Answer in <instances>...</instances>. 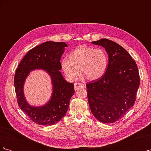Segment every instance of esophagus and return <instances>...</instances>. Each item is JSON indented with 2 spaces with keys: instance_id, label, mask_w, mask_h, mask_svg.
Instances as JSON below:
<instances>
[{
  "instance_id": "obj_1",
  "label": "esophagus",
  "mask_w": 151,
  "mask_h": 151,
  "mask_svg": "<svg viewBox=\"0 0 151 151\" xmlns=\"http://www.w3.org/2000/svg\"><path fill=\"white\" fill-rule=\"evenodd\" d=\"M84 85L82 83H76L74 84V89L75 90H77L79 89V88H84Z\"/></svg>"
}]
</instances>
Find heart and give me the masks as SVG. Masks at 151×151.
<instances>
[{
  "label": "heart",
  "mask_w": 151,
  "mask_h": 151,
  "mask_svg": "<svg viewBox=\"0 0 151 151\" xmlns=\"http://www.w3.org/2000/svg\"><path fill=\"white\" fill-rule=\"evenodd\" d=\"M108 55L101 48L81 45L71 52L70 57L61 62L67 78L75 81L81 72L89 81H96L105 74L108 67Z\"/></svg>",
  "instance_id": "b5f03b06"
}]
</instances>
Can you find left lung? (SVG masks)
Masks as SVG:
<instances>
[{
    "instance_id": "8db88e82",
    "label": "left lung",
    "mask_w": 151,
    "mask_h": 151,
    "mask_svg": "<svg viewBox=\"0 0 151 151\" xmlns=\"http://www.w3.org/2000/svg\"><path fill=\"white\" fill-rule=\"evenodd\" d=\"M103 47L108 55V67L101 79L86 84L91 112L103 123H114L134 106L140 84L137 66L120 45L108 39L91 42Z\"/></svg>"
}]
</instances>
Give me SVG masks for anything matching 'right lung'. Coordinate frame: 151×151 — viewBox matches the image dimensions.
<instances>
[{
  "mask_svg": "<svg viewBox=\"0 0 151 151\" xmlns=\"http://www.w3.org/2000/svg\"><path fill=\"white\" fill-rule=\"evenodd\" d=\"M68 45L65 42H46L30 50L20 62L14 76V87L17 103L21 110L32 121L41 125H52L65 115L71 97L74 94V84L67 82L60 72V58ZM42 70L50 77L52 95L42 106H32L25 99L24 86L32 71Z\"/></svg>",
  "mask_w": 151,
  "mask_h": 151,
  "instance_id": "obj_1",
  "label": "right lung"
}]
</instances>
